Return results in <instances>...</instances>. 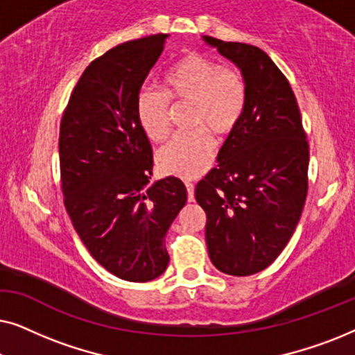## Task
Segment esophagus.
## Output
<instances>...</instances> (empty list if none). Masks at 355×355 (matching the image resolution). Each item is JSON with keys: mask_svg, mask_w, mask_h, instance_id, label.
<instances>
[{"mask_svg": "<svg viewBox=\"0 0 355 355\" xmlns=\"http://www.w3.org/2000/svg\"><path fill=\"white\" fill-rule=\"evenodd\" d=\"M186 189H187V200L193 202V186L191 182H186Z\"/></svg>", "mask_w": 355, "mask_h": 355, "instance_id": "obj_1", "label": "esophagus"}]
</instances>
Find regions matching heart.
Returning a JSON list of instances; mask_svg holds the SVG:
<instances>
[{
    "label": "heart",
    "instance_id": "b5f03b06",
    "mask_svg": "<svg viewBox=\"0 0 355 355\" xmlns=\"http://www.w3.org/2000/svg\"><path fill=\"white\" fill-rule=\"evenodd\" d=\"M164 95L145 89L137 95L135 113L145 135L162 142L169 132L171 105L192 106L191 128L196 132L176 135L162 147L157 162L163 174L196 179L210 164L218 139L234 132L247 106V85L236 67L220 66L211 58L189 53L163 77Z\"/></svg>",
    "mask_w": 355,
    "mask_h": 355
}]
</instances>
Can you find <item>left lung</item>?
Here are the masks:
<instances>
[{
	"instance_id": "obj_1",
	"label": "left lung",
	"mask_w": 355,
	"mask_h": 355,
	"mask_svg": "<svg viewBox=\"0 0 355 355\" xmlns=\"http://www.w3.org/2000/svg\"><path fill=\"white\" fill-rule=\"evenodd\" d=\"M239 67L247 106L218 153V166L196 187L207 213L211 263L249 276L273 263L297 226L307 197L309 144L288 79L263 50L202 37Z\"/></svg>"
}]
</instances>
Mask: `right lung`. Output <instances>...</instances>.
Listing matches in <instances>:
<instances>
[{"mask_svg": "<svg viewBox=\"0 0 355 355\" xmlns=\"http://www.w3.org/2000/svg\"><path fill=\"white\" fill-rule=\"evenodd\" d=\"M168 37L125 42L92 61L60 129L61 186L72 226L105 270L132 283L164 273V237L187 202L178 178L150 182L152 147L135 113Z\"/></svg>", "mask_w": 355, "mask_h": 355, "instance_id": "obj_1", "label": "right lung"}]
</instances>
